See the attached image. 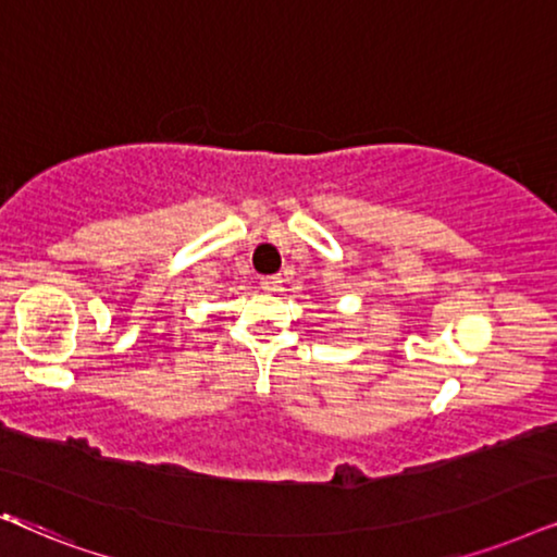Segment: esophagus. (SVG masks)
Returning <instances> with one entry per match:
<instances>
[{"label": "esophagus", "mask_w": 557, "mask_h": 557, "mask_svg": "<svg viewBox=\"0 0 557 557\" xmlns=\"http://www.w3.org/2000/svg\"><path fill=\"white\" fill-rule=\"evenodd\" d=\"M280 285H283V280L277 277V274H270V277H262L259 280V287H262L264 293H277Z\"/></svg>", "instance_id": "34e87169"}]
</instances>
